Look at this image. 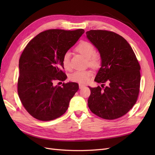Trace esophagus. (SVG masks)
<instances>
[{"label":"esophagus","mask_w":155,"mask_h":155,"mask_svg":"<svg viewBox=\"0 0 155 155\" xmlns=\"http://www.w3.org/2000/svg\"><path fill=\"white\" fill-rule=\"evenodd\" d=\"M85 86L84 85H83V84H79V88H83V87H85Z\"/></svg>","instance_id":"34e87169"}]
</instances>
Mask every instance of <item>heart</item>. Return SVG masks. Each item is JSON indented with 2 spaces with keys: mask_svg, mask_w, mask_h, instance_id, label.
Here are the masks:
<instances>
[{
  "mask_svg": "<svg viewBox=\"0 0 155 155\" xmlns=\"http://www.w3.org/2000/svg\"><path fill=\"white\" fill-rule=\"evenodd\" d=\"M79 54L82 55L87 59L88 64L92 68H97L100 67L101 63L100 56L96 53L94 46L88 41H81L75 48ZM70 53L68 51L65 53L62 59V64L65 70H70ZM92 76L91 70H76L70 75V79L74 82L80 83H87Z\"/></svg>",
  "mask_w": 155,
  "mask_h": 155,
  "instance_id": "heart-1",
  "label": "heart"
}]
</instances>
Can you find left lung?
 I'll list each match as a JSON object with an SVG mask.
<instances>
[{"label": "left lung", "mask_w": 155, "mask_h": 155, "mask_svg": "<svg viewBox=\"0 0 155 155\" xmlns=\"http://www.w3.org/2000/svg\"><path fill=\"white\" fill-rule=\"evenodd\" d=\"M86 35L101 57V67L94 81L101 85L88 87L91 93L88 106L100 118H120L137 102L140 84L139 63L128 42L116 33L97 30L88 31Z\"/></svg>", "instance_id": "left-lung-1"}]
</instances>
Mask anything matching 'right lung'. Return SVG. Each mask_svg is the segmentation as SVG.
Segmentation results:
<instances>
[{
    "label": "right lung",
    "instance_id": "right-lung-1",
    "mask_svg": "<svg viewBox=\"0 0 155 155\" xmlns=\"http://www.w3.org/2000/svg\"><path fill=\"white\" fill-rule=\"evenodd\" d=\"M84 30H48L32 39L23 50L18 62V94L22 104L34 118L50 121L62 116L70 100L79 90L77 83L54 86L64 81V54L78 41Z\"/></svg>",
    "mask_w": 155,
    "mask_h": 155
}]
</instances>
